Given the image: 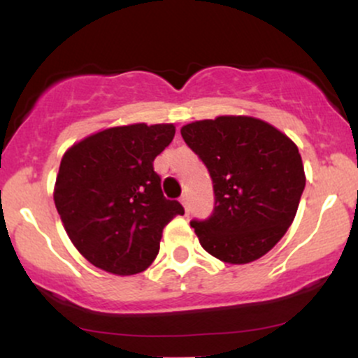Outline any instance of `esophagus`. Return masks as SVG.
Segmentation results:
<instances>
[{
    "mask_svg": "<svg viewBox=\"0 0 358 358\" xmlns=\"http://www.w3.org/2000/svg\"><path fill=\"white\" fill-rule=\"evenodd\" d=\"M180 202H182V205H183V208H185V212L188 213V196L187 195H183L182 199H180Z\"/></svg>",
    "mask_w": 358,
    "mask_h": 358,
    "instance_id": "34e87169",
    "label": "esophagus"
}]
</instances>
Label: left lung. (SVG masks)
Returning a JSON list of instances; mask_svg holds the SVG:
<instances>
[{
	"mask_svg": "<svg viewBox=\"0 0 358 358\" xmlns=\"http://www.w3.org/2000/svg\"><path fill=\"white\" fill-rule=\"evenodd\" d=\"M212 176L215 205L192 220L202 248L229 264H248L281 241L296 215L306 176L298 146L269 122L219 116L182 127Z\"/></svg>",
	"mask_w": 358,
	"mask_h": 358,
	"instance_id": "left-lung-1",
	"label": "left lung"
}]
</instances>
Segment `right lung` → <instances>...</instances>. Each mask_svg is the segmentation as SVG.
Segmentation results:
<instances>
[{"instance_id":"1","label":"right lung","mask_w":358,"mask_h":358,"mask_svg":"<svg viewBox=\"0 0 358 358\" xmlns=\"http://www.w3.org/2000/svg\"><path fill=\"white\" fill-rule=\"evenodd\" d=\"M173 124L109 127L69 148L53 200L72 244L96 268L129 276L158 256L165 225L185 210L166 200L155 158Z\"/></svg>"}]
</instances>
